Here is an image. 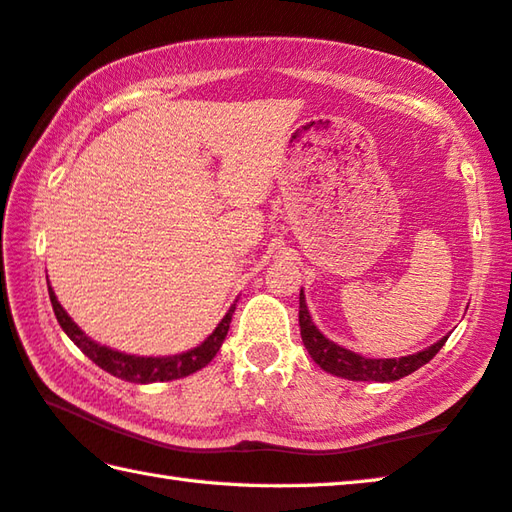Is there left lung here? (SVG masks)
Masks as SVG:
<instances>
[{
	"label": "left lung",
	"instance_id": "obj_1",
	"mask_svg": "<svg viewBox=\"0 0 512 512\" xmlns=\"http://www.w3.org/2000/svg\"><path fill=\"white\" fill-rule=\"evenodd\" d=\"M300 333L309 356L313 358L315 365L322 367L327 374L347 380H376V383H394L398 378L410 376L412 371L423 367L425 362H430L445 345V340H448V336H443L439 342H434L432 347L403 358H365L356 351H349L336 345V342L329 340L318 327H315L309 306H306L304 291H300Z\"/></svg>",
	"mask_w": 512,
	"mask_h": 512
}]
</instances>
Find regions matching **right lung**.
Masks as SVG:
<instances>
[{
	"label": "right lung",
	"instance_id": "obj_1",
	"mask_svg": "<svg viewBox=\"0 0 512 512\" xmlns=\"http://www.w3.org/2000/svg\"><path fill=\"white\" fill-rule=\"evenodd\" d=\"M49 297H51L55 318H58L62 331L73 340V345L85 353L89 360H94L100 369H105L107 374L116 376L120 380H127V383H141V385L176 380V378L190 376L194 371L206 367L208 362L217 356L219 347L224 345L230 329L232 313H235V304H232L228 313L215 327V331H212L199 347H194L190 351L174 353V356H134V353L109 349L105 345H100V342L91 340L87 333L69 318V313L62 309V304L58 302V297H55L51 286H49Z\"/></svg>",
	"mask_w": 512,
	"mask_h": 512
}]
</instances>
